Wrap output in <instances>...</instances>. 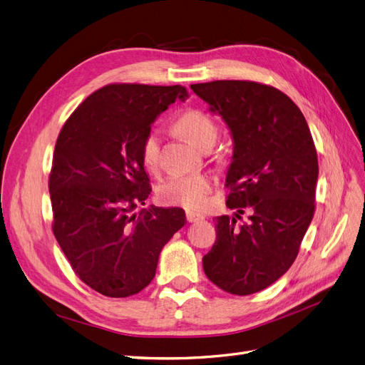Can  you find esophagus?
Segmentation results:
<instances>
[{"label":"esophagus","mask_w":365,"mask_h":365,"mask_svg":"<svg viewBox=\"0 0 365 365\" xmlns=\"http://www.w3.org/2000/svg\"><path fill=\"white\" fill-rule=\"evenodd\" d=\"M187 222H197V220H202L204 216L201 213H195V212H187L185 213Z\"/></svg>","instance_id":"1"}]
</instances>
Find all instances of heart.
Instances as JSON below:
<instances>
[{
    "instance_id": "heart-1",
    "label": "heart",
    "mask_w": 365,
    "mask_h": 365,
    "mask_svg": "<svg viewBox=\"0 0 365 365\" xmlns=\"http://www.w3.org/2000/svg\"><path fill=\"white\" fill-rule=\"evenodd\" d=\"M176 130L197 148L213 145L217 137V125L215 118L202 109L190 108L182 111L175 120ZM160 134L158 130H148L140 145V158L145 168L150 172L157 170L160 164ZM213 180L205 173L173 175L161 182L157 196L163 204L196 210L205 205L207 196L212 192Z\"/></svg>"
}]
</instances>
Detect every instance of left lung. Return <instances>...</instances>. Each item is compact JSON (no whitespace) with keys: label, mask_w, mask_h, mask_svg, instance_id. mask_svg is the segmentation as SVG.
Listing matches in <instances>:
<instances>
[{"label":"left lung","mask_w":365,"mask_h":365,"mask_svg":"<svg viewBox=\"0 0 365 365\" xmlns=\"http://www.w3.org/2000/svg\"><path fill=\"white\" fill-rule=\"evenodd\" d=\"M190 88L222 115L235 140L225 187L236 215L216 217L205 275L230 294L259 292L291 268L314 217L318 158L311 130L300 108L271 85L215 81Z\"/></svg>","instance_id":"obj_1"}]
</instances>
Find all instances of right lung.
Returning a JSON list of instances; mask_svg holds the SVG:
<instances>
[{"instance_id":"1","label":"right lung","mask_w":365,"mask_h":365,"mask_svg":"<svg viewBox=\"0 0 365 365\" xmlns=\"http://www.w3.org/2000/svg\"><path fill=\"white\" fill-rule=\"evenodd\" d=\"M181 85L109 83L65 121L54 148L48 190L53 235L73 271L98 294H138L155 277L163 247L185 224L182 208L145 205L150 184L140 145Z\"/></svg>"}]
</instances>
